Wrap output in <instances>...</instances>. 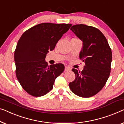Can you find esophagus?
I'll return each instance as SVG.
<instances>
[{
	"mask_svg": "<svg viewBox=\"0 0 124 124\" xmlns=\"http://www.w3.org/2000/svg\"><path fill=\"white\" fill-rule=\"evenodd\" d=\"M70 70V68L69 67H68V66H65V71H69Z\"/></svg>",
	"mask_w": 124,
	"mask_h": 124,
	"instance_id": "esophagus-1",
	"label": "esophagus"
}]
</instances>
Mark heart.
<instances>
[{
  "label": "heart",
  "instance_id": "b5f03b06",
  "mask_svg": "<svg viewBox=\"0 0 124 124\" xmlns=\"http://www.w3.org/2000/svg\"><path fill=\"white\" fill-rule=\"evenodd\" d=\"M74 39H75V38H74Z\"/></svg>",
  "mask_w": 124,
  "mask_h": 124
}]
</instances>
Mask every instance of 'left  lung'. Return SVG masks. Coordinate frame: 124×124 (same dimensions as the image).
<instances>
[{"mask_svg":"<svg viewBox=\"0 0 124 124\" xmlns=\"http://www.w3.org/2000/svg\"><path fill=\"white\" fill-rule=\"evenodd\" d=\"M70 30L83 42L79 58L85 62V66L82 71L72 69L76 78L70 82L69 88L77 96L90 97L103 88L110 76L111 49L98 28L80 24L73 26Z\"/></svg>","mask_w":124,"mask_h":124,"instance_id":"left-lung-1","label":"left lung"}]
</instances>
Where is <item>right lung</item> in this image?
<instances>
[{"mask_svg": "<svg viewBox=\"0 0 124 124\" xmlns=\"http://www.w3.org/2000/svg\"><path fill=\"white\" fill-rule=\"evenodd\" d=\"M72 24L42 23L30 28L21 36L14 51L16 74L23 89L40 97L53 89L55 79L64 70L59 63L48 66L45 59Z\"/></svg>", "mask_w": 124, "mask_h": 124, "instance_id": "1", "label": "right lung"}]
</instances>
